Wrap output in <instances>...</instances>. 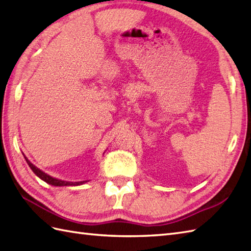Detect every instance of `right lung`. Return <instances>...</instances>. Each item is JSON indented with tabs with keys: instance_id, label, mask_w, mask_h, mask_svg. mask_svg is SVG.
Instances as JSON below:
<instances>
[{
	"instance_id": "right-lung-1",
	"label": "right lung",
	"mask_w": 251,
	"mask_h": 251,
	"mask_svg": "<svg viewBox=\"0 0 251 251\" xmlns=\"http://www.w3.org/2000/svg\"><path fill=\"white\" fill-rule=\"evenodd\" d=\"M25 159L26 161V163L29 164V166L31 168V170L34 172V174L40 177L42 180H44L45 182L49 183V185L51 186H55V187H61V186H78V185H82V183L87 182L88 180H83V181H64V180H61V179H57V178H53L50 175L46 174L45 172H43L42 170H40L38 168H36V166L34 164H32L29 160H27V158L25 155Z\"/></svg>"
}]
</instances>
